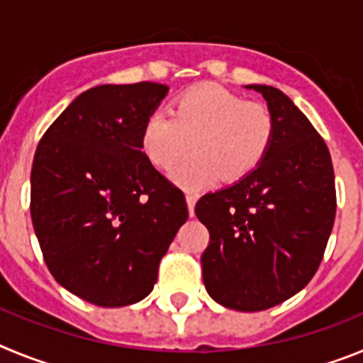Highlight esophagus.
<instances>
[{
  "label": "esophagus",
  "instance_id": "1",
  "mask_svg": "<svg viewBox=\"0 0 363 363\" xmlns=\"http://www.w3.org/2000/svg\"><path fill=\"white\" fill-rule=\"evenodd\" d=\"M187 207H189V214L194 216V205H196V194H192V192H187Z\"/></svg>",
  "mask_w": 363,
  "mask_h": 363
}]
</instances>
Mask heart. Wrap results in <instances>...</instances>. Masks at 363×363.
<instances>
[{
    "mask_svg": "<svg viewBox=\"0 0 363 363\" xmlns=\"http://www.w3.org/2000/svg\"><path fill=\"white\" fill-rule=\"evenodd\" d=\"M173 114L156 108L145 118L142 149L158 169H171L176 184L200 189L218 178L236 182L264 162L277 134V118L264 104L218 85L189 89L172 104Z\"/></svg>",
    "mask_w": 363,
    "mask_h": 363,
    "instance_id": "b5f03b06",
    "label": "heart"
}]
</instances>
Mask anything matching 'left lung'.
Listing matches in <instances>:
<instances>
[{
    "instance_id": "left-lung-1",
    "label": "left lung",
    "mask_w": 363,
    "mask_h": 363,
    "mask_svg": "<svg viewBox=\"0 0 363 363\" xmlns=\"http://www.w3.org/2000/svg\"><path fill=\"white\" fill-rule=\"evenodd\" d=\"M259 92L277 118L264 162L240 182L198 200L209 229L205 289L220 306L256 313L289 300L318 271L336 214L335 171L323 138L289 96Z\"/></svg>"
}]
</instances>
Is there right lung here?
Here are the masks:
<instances>
[{
  "label": "right lung",
  "mask_w": 363,
  "mask_h": 363,
  "mask_svg": "<svg viewBox=\"0 0 363 363\" xmlns=\"http://www.w3.org/2000/svg\"><path fill=\"white\" fill-rule=\"evenodd\" d=\"M162 83L92 86L41 138L30 172V216L60 285L99 307L143 300L189 211L184 192L142 150Z\"/></svg>",
  "instance_id": "obj_1"
}]
</instances>
